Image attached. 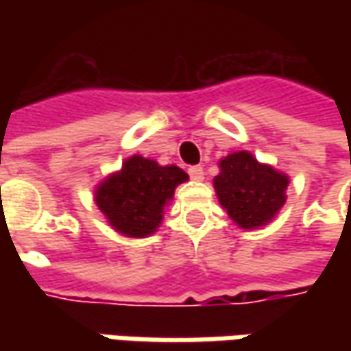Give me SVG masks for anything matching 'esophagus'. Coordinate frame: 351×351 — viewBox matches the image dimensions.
<instances>
[{"mask_svg":"<svg viewBox=\"0 0 351 351\" xmlns=\"http://www.w3.org/2000/svg\"><path fill=\"white\" fill-rule=\"evenodd\" d=\"M187 171H189V178H191V180H195V182H201V180L205 178V171H203L201 166H191Z\"/></svg>","mask_w":351,"mask_h":351,"instance_id":"34e87169","label":"esophagus"}]
</instances>
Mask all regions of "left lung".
I'll use <instances>...</instances> for the list:
<instances>
[{
  "mask_svg": "<svg viewBox=\"0 0 351 351\" xmlns=\"http://www.w3.org/2000/svg\"><path fill=\"white\" fill-rule=\"evenodd\" d=\"M213 183L230 219L242 228H258L285 205L289 180L250 152H234L221 160V173Z\"/></svg>",
  "mask_w": 351,
  "mask_h": 351,
  "instance_id": "8db88e82",
  "label": "left lung"
}]
</instances>
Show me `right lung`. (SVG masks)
<instances>
[{"instance_id": "add662e5", "label": "right lung", "mask_w": 351, "mask_h": 351, "mask_svg": "<svg viewBox=\"0 0 351 351\" xmlns=\"http://www.w3.org/2000/svg\"><path fill=\"white\" fill-rule=\"evenodd\" d=\"M185 180L187 173L178 166H158L154 160L132 156L97 187L95 201L115 230L141 238L158 228L164 205Z\"/></svg>"}]
</instances>
